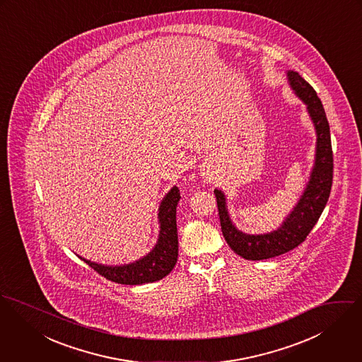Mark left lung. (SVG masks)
<instances>
[{
	"label": "left lung",
	"mask_w": 362,
	"mask_h": 362,
	"mask_svg": "<svg viewBox=\"0 0 362 362\" xmlns=\"http://www.w3.org/2000/svg\"><path fill=\"white\" fill-rule=\"evenodd\" d=\"M286 79L293 93L305 104L317 133L314 165L297 204L281 226L268 233L250 235L241 232L230 218L225 193L219 189L214 190L223 238L229 247L244 259L259 261L274 258L300 245L318 222L332 189L333 153L329 123L321 100L311 84L304 81L298 72L287 71Z\"/></svg>",
	"instance_id": "1"
}]
</instances>
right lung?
Segmentation results:
<instances>
[{"label": "right lung", "instance_id": "add662e5", "mask_svg": "<svg viewBox=\"0 0 362 362\" xmlns=\"http://www.w3.org/2000/svg\"><path fill=\"white\" fill-rule=\"evenodd\" d=\"M180 200V193L173 186L162 199L158 208L160 232L153 250L144 257L123 265H104L88 261L79 255L88 267L97 271L108 281L121 284H143L165 278L177 261V228H176V206Z\"/></svg>", "mask_w": 362, "mask_h": 362}]
</instances>
